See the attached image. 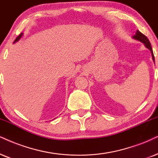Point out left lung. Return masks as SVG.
<instances>
[{
	"instance_id": "1",
	"label": "left lung",
	"mask_w": 158,
	"mask_h": 158,
	"mask_svg": "<svg viewBox=\"0 0 158 158\" xmlns=\"http://www.w3.org/2000/svg\"><path fill=\"white\" fill-rule=\"evenodd\" d=\"M133 39H134L135 40H137V41H141V42H142L143 44H144L145 47L147 48H148L149 50H150L151 53H152V60H153V61L155 62V57H154L152 48L151 44H150V42H149V39H147V37L146 36V35H143V33H141L140 31H138L137 30V31L135 32V34L133 36Z\"/></svg>"
}]
</instances>
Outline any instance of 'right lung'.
<instances>
[{
	"label": "right lung",
	"mask_w": 158,
	"mask_h": 158,
	"mask_svg": "<svg viewBox=\"0 0 158 158\" xmlns=\"http://www.w3.org/2000/svg\"><path fill=\"white\" fill-rule=\"evenodd\" d=\"M23 33H22L21 34H19V35H18V36H17V38H16V39L15 40V41H14V43H16V42H17V41H19V40L21 39V38H22V36H23Z\"/></svg>",
	"instance_id": "obj_1"
}]
</instances>
